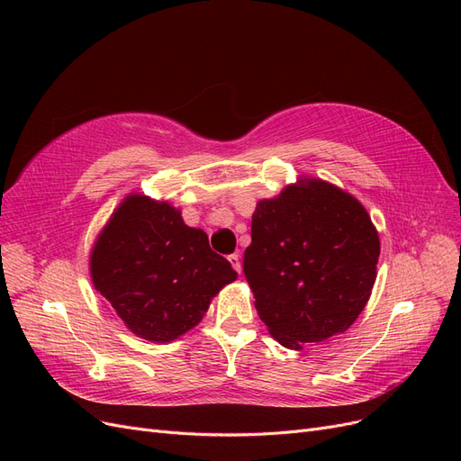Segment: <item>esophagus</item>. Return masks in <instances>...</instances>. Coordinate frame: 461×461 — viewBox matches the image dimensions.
Masks as SVG:
<instances>
[{"label": "esophagus", "instance_id": "34e87169", "mask_svg": "<svg viewBox=\"0 0 461 461\" xmlns=\"http://www.w3.org/2000/svg\"><path fill=\"white\" fill-rule=\"evenodd\" d=\"M228 260H230V264L233 266V270H235L237 274H241V258H240V255H237V252H233V255L228 257Z\"/></svg>", "mask_w": 461, "mask_h": 461}]
</instances>
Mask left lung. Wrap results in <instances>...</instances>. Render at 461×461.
I'll list each match as a JSON object with an SVG mask.
<instances>
[{
  "mask_svg": "<svg viewBox=\"0 0 461 461\" xmlns=\"http://www.w3.org/2000/svg\"><path fill=\"white\" fill-rule=\"evenodd\" d=\"M379 235L364 206L321 180L257 204L243 272L268 331L287 348L345 333L375 284Z\"/></svg>",
  "mask_w": 461,
  "mask_h": 461,
  "instance_id": "8db88e82",
  "label": "left lung"
}]
</instances>
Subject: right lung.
I'll list each match as a JSON object with an SVG mask.
<instances>
[{"label":"right lung","mask_w":461,"mask_h":461,"mask_svg":"<svg viewBox=\"0 0 461 461\" xmlns=\"http://www.w3.org/2000/svg\"><path fill=\"white\" fill-rule=\"evenodd\" d=\"M90 270L126 328L168 343L203 320L212 296L237 277L203 230L168 203L130 195L94 247Z\"/></svg>","instance_id":"1"}]
</instances>
